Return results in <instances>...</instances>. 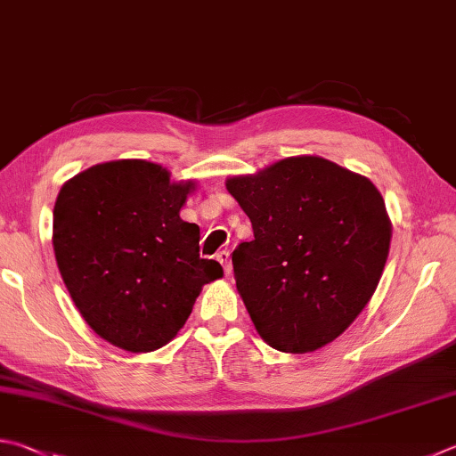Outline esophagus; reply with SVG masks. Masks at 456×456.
<instances>
[{
  "label": "esophagus",
  "instance_id": "34e87169",
  "mask_svg": "<svg viewBox=\"0 0 456 456\" xmlns=\"http://www.w3.org/2000/svg\"><path fill=\"white\" fill-rule=\"evenodd\" d=\"M216 260L222 264V268H224V273L226 276H230L232 273V264H230V254L226 250H222L216 254Z\"/></svg>",
  "mask_w": 456,
  "mask_h": 456
}]
</instances>
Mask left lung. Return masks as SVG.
Instances as JSON below:
<instances>
[{"mask_svg":"<svg viewBox=\"0 0 456 456\" xmlns=\"http://www.w3.org/2000/svg\"><path fill=\"white\" fill-rule=\"evenodd\" d=\"M226 191L252 222L234 254L236 288L256 331L283 354H309L346 331L379 286L391 220L367 176L302 154Z\"/></svg>","mask_w":456,"mask_h":456,"instance_id":"8db88e82","label":"left lung"}]
</instances>
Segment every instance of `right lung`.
Here are the masks:
<instances>
[{
	"mask_svg": "<svg viewBox=\"0 0 456 456\" xmlns=\"http://www.w3.org/2000/svg\"><path fill=\"white\" fill-rule=\"evenodd\" d=\"M194 180L121 159L69 178L53 208V252L89 328L131 354L176 338L204 283L224 276L200 257V228L180 218Z\"/></svg>",
	"mask_w": 456,
	"mask_h": 456,
	"instance_id": "1",
	"label": "right lung"
}]
</instances>
